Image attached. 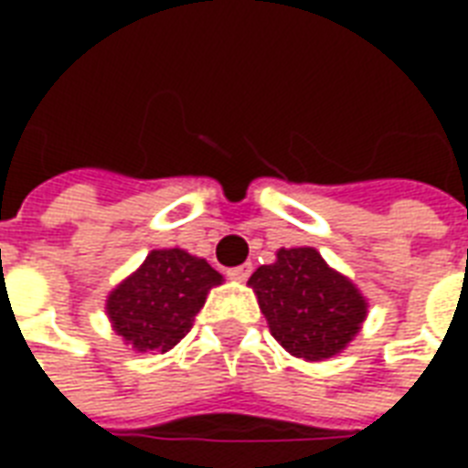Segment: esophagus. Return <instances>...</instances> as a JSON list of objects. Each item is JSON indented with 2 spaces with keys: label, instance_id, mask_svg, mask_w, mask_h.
Returning a JSON list of instances; mask_svg holds the SVG:
<instances>
[{
  "label": "esophagus",
  "instance_id": "obj_1",
  "mask_svg": "<svg viewBox=\"0 0 468 468\" xmlns=\"http://www.w3.org/2000/svg\"><path fill=\"white\" fill-rule=\"evenodd\" d=\"M250 273H253V265L250 263L235 265V268H230V271H228V278H230V281H238V283H243V281H248V278H250Z\"/></svg>",
  "mask_w": 468,
  "mask_h": 468
}]
</instances>
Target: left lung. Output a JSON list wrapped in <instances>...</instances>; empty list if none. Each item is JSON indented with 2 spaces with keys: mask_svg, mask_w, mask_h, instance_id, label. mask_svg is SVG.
Returning a JSON list of instances; mask_svg holds the SVG:
<instances>
[{
  "mask_svg": "<svg viewBox=\"0 0 468 468\" xmlns=\"http://www.w3.org/2000/svg\"><path fill=\"white\" fill-rule=\"evenodd\" d=\"M248 285L275 341L305 361L344 351L368 314L361 291L315 248H281L275 263L261 265Z\"/></svg>",
  "mask_w": 468,
  "mask_h": 468,
  "instance_id": "obj_1",
  "label": "left lung"
}]
</instances>
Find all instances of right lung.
<instances>
[{
    "label": "right lung",
    "mask_w": 468,
    "mask_h": 468,
    "mask_svg": "<svg viewBox=\"0 0 468 468\" xmlns=\"http://www.w3.org/2000/svg\"><path fill=\"white\" fill-rule=\"evenodd\" d=\"M220 283L223 275L203 258L180 248L153 250L107 295V315L115 334L134 351L165 353L193 328L210 288Z\"/></svg>",
    "instance_id": "1"
}]
</instances>
